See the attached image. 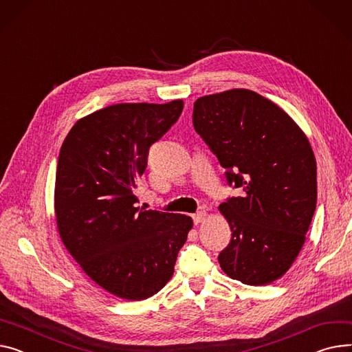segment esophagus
<instances>
[{
  "label": "esophagus",
  "mask_w": 352,
  "mask_h": 352,
  "mask_svg": "<svg viewBox=\"0 0 352 352\" xmlns=\"http://www.w3.org/2000/svg\"><path fill=\"white\" fill-rule=\"evenodd\" d=\"M205 218H206V212H205V210H199V212H197V214L192 217V219H194V223H195V225H198V223L204 222V221H205Z\"/></svg>",
  "instance_id": "obj_1"
}]
</instances>
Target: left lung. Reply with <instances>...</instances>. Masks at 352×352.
Segmentation results:
<instances>
[{
	"label": "left lung",
	"mask_w": 352,
	"mask_h": 352,
	"mask_svg": "<svg viewBox=\"0 0 352 352\" xmlns=\"http://www.w3.org/2000/svg\"><path fill=\"white\" fill-rule=\"evenodd\" d=\"M192 123L229 185L242 197L219 205L230 243L219 253L233 280L263 286L298 256L317 204L316 157L292 117L259 93L232 89L197 99Z\"/></svg>",
	"instance_id": "8db88e82"
}]
</instances>
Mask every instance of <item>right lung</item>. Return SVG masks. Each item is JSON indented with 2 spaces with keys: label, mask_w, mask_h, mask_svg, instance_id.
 Returning a JSON list of instances; mask_svg holds the SVG:
<instances>
[{
  "label": "right lung",
  "mask_w": 352,
  "mask_h": 352,
  "mask_svg": "<svg viewBox=\"0 0 352 352\" xmlns=\"http://www.w3.org/2000/svg\"><path fill=\"white\" fill-rule=\"evenodd\" d=\"M182 100L120 103L78 120L60 147L55 215L60 239L83 272L124 300L158 293L192 219L135 206L151 144L178 120Z\"/></svg>",
  "instance_id": "1"
}]
</instances>
